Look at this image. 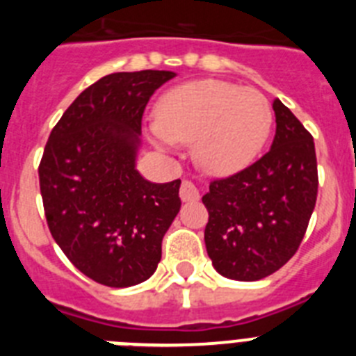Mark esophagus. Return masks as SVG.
I'll list each match as a JSON object with an SVG mask.
<instances>
[{"label": "esophagus", "mask_w": 356, "mask_h": 356, "mask_svg": "<svg viewBox=\"0 0 356 356\" xmlns=\"http://www.w3.org/2000/svg\"><path fill=\"white\" fill-rule=\"evenodd\" d=\"M180 197L185 203H193V201L200 200V191L191 180H184L180 187Z\"/></svg>", "instance_id": "34e87169"}]
</instances>
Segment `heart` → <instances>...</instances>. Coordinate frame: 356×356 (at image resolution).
<instances>
[{
	"label": "heart",
	"instance_id": "obj_1",
	"mask_svg": "<svg viewBox=\"0 0 356 356\" xmlns=\"http://www.w3.org/2000/svg\"><path fill=\"white\" fill-rule=\"evenodd\" d=\"M273 128L271 103L257 89L222 80L181 83L160 97L151 139L162 147L194 143V159L212 175L246 169Z\"/></svg>",
	"mask_w": 356,
	"mask_h": 356
}]
</instances>
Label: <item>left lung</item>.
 <instances>
[{
	"mask_svg": "<svg viewBox=\"0 0 356 356\" xmlns=\"http://www.w3.org/2000/svg\"><path fill=\"white\" fill-rule=\"evenodd\" d=\"M271 149L241 172L213 180L203 196L205 246L219 275L257 282L294 257L317 200L312 135L276 97Z\"/></svg>",
	"mask_w": 356,
	"mask_h": 356,
	"instance_id": "8db88e82",
	"label": "left lung"
}]
</instances>
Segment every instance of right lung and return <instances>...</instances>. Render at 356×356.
<instances>
[{
  "instance_id": "1",
  "label": "right lung",
  "mask_w": 356,
  "mask_h": 356,
  "mask_svg": "<svg viewBox=\"0 0 356 356\" xmlns=\"http://www.w3.org/2000/svg\"><path fill=\"white\" fill-rule=\"evenodd\" d=\"M172 71L114 72L71 103L39 165L44 212L78 271L106 287L143 284L162 259V238L180 212V180L137 171L140 122Z\"/></svg>"
}]
</instances>
